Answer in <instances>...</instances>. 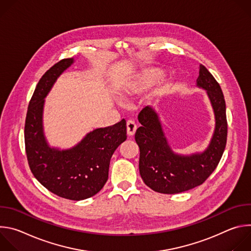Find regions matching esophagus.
Returning <instances> with one entry per match:
<instances>
[{"mask_svg":"<svg viewBox=\"0 0 251 251\" xmlns=\"http://www.w3.org/2000/svg\"><path fill=\"white\" fill-rule=\"evenodd\" d=\"M127 134L129 136H133L137 130V125L135 123V121L133 120H128L127 121Z\"/></svg>","mask_w":251,"mask_h":251,"instance_id":"34e87169","label":"esophagus"}]
</instances>
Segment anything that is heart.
I'll return each instance as SVG.
<instances>
[{
  "label": "heart",
  "mask_w": 251,
  "mask_h": 251,
  "mask_svg": "<svg viewBox=\"0 0 251 251\" xmlns=\"http://www.w3.org/2000/svg\"><path fill=\"white\" fill-rule=\"evenodd\" d=\"M161 75L162 73L157 68H148L143 70L142 73L137 75L135 78L125 85L120 94L125 98L130 95L140 94L155 83L161 77Z\"/></svg>",
  "instance_id": "b5f03b06"
}]
</instances>
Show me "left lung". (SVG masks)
Wrapping results in <instances>:
<instances>
[{"label": "left lung", "instance_id": "left-lung-1", "mask_svg": "<svg viewBox=\"0 0 251 251\" xmlns=\"http://www.w3.org/2000/svg\"><path fill=\"white\" fill-rule=\"evenodd\" d=\"M199 74L197 86L206 90L216 118L212 138L202 153L189 156L176 154L168 144L157 112L146 106L138 115L142 125L135 134L140 149L139 171L142 180L157 193L178 194L201 185L216 170L224 154L227 137L224 93L219 82L202 64Z\"/></svg>", "mask_w": 251, "mask_h": 251}]
</instances>
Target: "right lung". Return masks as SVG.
<instances>
[{"instance_id":"1","label":"right lung","mask_w":251,"mask_h":251,"mask_svg":"<svg viewBox=\"0 0 251 251\" xmlns=\"http://www.w3.org/2000/svg\"><path fill=\"white\" fill-rule=\"evenodd\" d=\"M74 63L64 58L51 66L40 79L28 103L25 124V144L29 169L50 192L63 199L81 201L96 195L108 180L110 159L127 139L126 121L89 132L70 149L48 144L44 134L45 98L57 77Z\"/></svg>"}]
</instances>
